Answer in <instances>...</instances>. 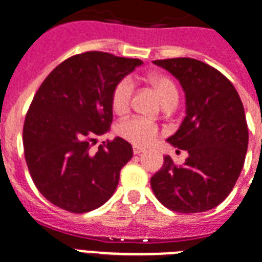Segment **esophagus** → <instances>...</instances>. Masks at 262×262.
<instances>
[{
    "mask_svg": "<svg viewBox=\"0 0 262 262\" xmlns=\"http://www.w3.org/2000/svg\"><path fill=\"white\" fill-rule=\"evenodd\" d=\"M143 152H145V148L139 147V145H133V154H135V155H139V154H143Z\"/></svg>",
    "mask_w": 262,
    "mask_h": 262,
    "instance_id": "obj_1",
    "label": "esophagus"
}]
</instances>
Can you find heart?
Segmentation results:
<instances>
[{
  "label": "heart",
  "instance_id": "1",
  "mask_svg": "<svg viewBox=\"0 0 262 262\" xmlns=\"http://www.w3.org/2000/svg\"><path fill=\"white\" fill-rule=\"evenodd\" d=\"M149 82L159 96V99L162 100V103H166L169 100L179 99L177 88L170 78L165 77V75H151ZM133 92H135V83L129 77L122 78L114 86L113 95H111V104H113L115 113H126L132 104ZM117 133L122 139L130 141L132 144L149 145L157 140L159 127L157 123L151 122L145 118L130 117L118 123Z\"/></svg>",
  "mask_w": 262,
  "mask_h": 262
}]
</instances>
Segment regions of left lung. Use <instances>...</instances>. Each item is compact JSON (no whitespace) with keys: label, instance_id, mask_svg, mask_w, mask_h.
<instances>
[{"label":"left lung","instance_id":"8db88e82","mask_svg":"<svg viewBox=\"0 0 262 262\" xmlns=\"http://www.w3.org/2000/svg\"><path fill=\"white\" fill-rule=\"evenodd\" d=\"M154 63L184 89L187 115L167 141L188 158L177 166L166 155L151 177V188L177 213L210 210L228 196L245 163L249 130L242 100L228 78L203 61L177 57Z\"/></svg>","mask_w":262,"mask_h":262}]
</instances>
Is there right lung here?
Segmentation results:
<instances>
[{"instance_id":"obj_1","label":"right lung","mask_w":262,"mask_h":262,"mask_svg":"<svg viewBox=\"0 0 262 262\" xmlns=\"http://www.w3.org/2000/svg\"><path fill=\"white\" fill-rule=\"evenodd\" d=\"M141 64L85 52L60 63L41 83L26 115L23 147L34 184L55 206L86 213L115 192L133 148L121 137L92 145L113 122L114 86Z\"/></svg>"}]
</instances>
